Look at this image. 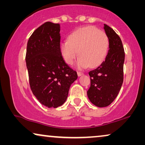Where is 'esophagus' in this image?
Listing matches in <instances>:
<instances>
[{"mask_svg": "<svg viewBox=\"0 0 145 145\" xmlns=\"http://www.w3.org/2000/svg\"><path fill=\"white\" fill-rule=\"evenodd\" d=\"M77 74H78V76H82V74H84V73L82 72H80V71H78V72H77Z\"/></svg>", "mask_w": 145, "mask_h": 145, "instance_id": "1", "label": "esophagus"}]
</instances>
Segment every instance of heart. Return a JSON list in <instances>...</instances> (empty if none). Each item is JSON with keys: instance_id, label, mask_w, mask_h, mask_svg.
I'll list each match as a JSON object with an SVG mask.
<instances>
[{"instance_id": "obj_1", "label": "heart", "mask_w": 145, "mask_h": 145, "mask_svg": "<svg viewBox=\"0 0 145 145\" xmlns=\"http://www.w3.org/2000/svg\"><path fill=\"white\" fill-rule=\"evenodd\" d=\"M109 45V38L104 31L86 26L71 33L69 40L62 41L59 48L67 64L72 65L78 55L77 67L84 69L102 64L108 55Z\"/></svg>"}]
</instances>
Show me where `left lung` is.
<instances>
[{"mask_svg":"<svg viewBox=\"0 0 145 145\" xmlns=\"http://www.w3.org/2000/svg\"><path fill=\"white\" fill-rule=\"evenodd\" d=\"M109 38V50L106 59L96 69L88 72L90 87L89 100L96 106H108L118 96L123 82L125 52L120 36L112 27L104 24Z\"/></svg>","mask_w":145,"mask_h":145,"instance_id":"left-lung-1","label":"left lung"}]
</instances>
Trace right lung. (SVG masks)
<instances>
[{
  "instance_id": "right-lung-1",
  "label": "right lung",
  "mask_w": 145,
  "mask_h": 145,
  "mask_svg": "<svg viewBox=\"0 0 145 145\" xmlns=\"http://www.w3.org/2000/svg\"><path fill=\"white\" fill-rule=\"evenodd\" d=\"M60 30L59 24L47 22L33 31L27 44L30 88L37 100L49 108L64 104L71 85L78 78L61 53Z\"/></svg>"
}]
</instances>
